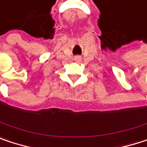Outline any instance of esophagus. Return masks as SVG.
Segmentation results:
<instances>
[{"label": "esophagus", "instance_id": "34e87169", "mask_svg": "<svg viewBox=\"0 0 147 147\" xmlns=\"http://www.w3.org/2000/svg\"><path fill=\"white\" fill-rule=\"evenodd\" d=\"M74 60L75 61H81L82 60V58L80 56H76V57H74Z\"/></svg>", "mask_w": 147, "mask_h": 147}]
</instances>
